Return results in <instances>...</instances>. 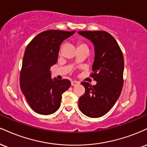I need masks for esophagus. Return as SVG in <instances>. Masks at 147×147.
<instances>
[{
    "label": "esophagus",
    "mask_w": 147,
    "mask_h": 147,
    "mask_svg": "<svg viewBox=\"0 0 147 147\" xmlns=\"http://www.w3.org/2000/svg\"><path fill=\"white\" fill-rule=\"evenodd\" d=\"M79 84V82L78 81H71V85L72 86H75L76 85Z\"/></svg>",
    "instance_id": "34e87169"
}]
</instances>
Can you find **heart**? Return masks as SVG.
Here are the masks:
<instances>
[{
	"label": "heart",
	"mask_w": 147,
	"mask_h": 147,
	"mask_svg": "<svg viewBox=\"0 0 147 147\" xmlns=\"http://www.w3.org/2000/svg\"><path fill=\"white\" fill-rule=\"evenodd\" d=\"M76 46H77V49H81V48H86L88 49V46L86 43L82 41H78L76 44Z\"/></svg>",
	"instance_id": "1"
}]
</instances>
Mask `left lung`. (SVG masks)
Wrapping results in <instances>:
<instances>
[{
  "instance_id": "1",
  "label": "left lung",
  "mask_w": 147,
  "mask_h": 147,
  "mask_svg": "<svg viewBox=\"0 0 147 147\" xmlns=\"http://www.w3.org/2000/svg\"><path fill=\"white\" fill-rule=\"evenodd\" d=\"M94 46L95 57L90 77L95 86L81 82L85 93L79 100L81 112L90 118L104 116L112 109L121 95L123 86L124 58L112 35L106 31H78Z\"/></svg>"
}]
</instances>
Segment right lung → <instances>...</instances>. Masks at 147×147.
Instances as JSON below:
<instances>
[{
	"mask_svg": "<svg viewBox=\"0 0 147 147\" xmlns=\"http://www.w3.org/2000/svg\"><path fill=\"white\" fill-rule=\"evenodd\" d=\"M75 31L49 30L39 33L27 45L23 57L20 86L28 103L40 114H53L61 95L70 87L68 79L51 78V67L57 61L59 47Z\"/></svg>",
	"mask_w": 147,
	"mask_h": 147,
	"instance_id": "add662e5",
	"label": "right lung"
}]
</instances>
